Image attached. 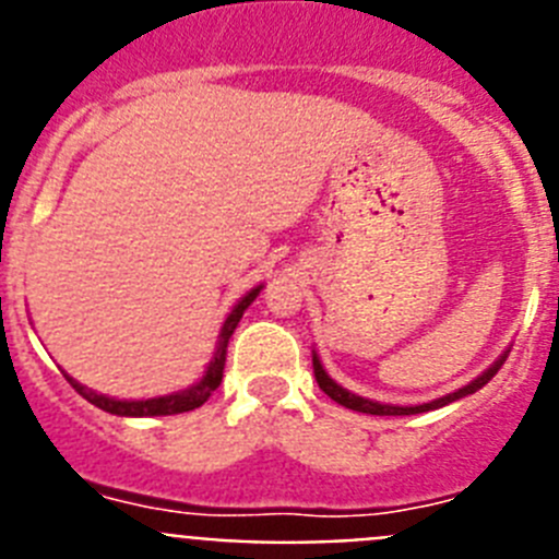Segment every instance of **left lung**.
<instances>
[{
    "label": "left lung",
    "mask_w": 559,
    "mask_h": 559,
    "mask_svg": "<svg viewBox=\"0 0 559 559\" xmlns=\"http://www.w3.org/2000/svg\"><path fill=\"white\" fill-rule=\"evenodd\" d=\"M503 360H507V353H503L501 358H498L496 364L487 369V372L478 374L473 383H467V386L459 389V392L448 394V397H439V400H433V403H426V406H383V403H372V400H364V397H358V394H349L347 389H341L338 383H335V380L324 372L322 364H319V358H316V355H313V374H316V383H319V389H322L328 397H333L335 403H341V406H347V408H353V412H360V414H378V417H406V414H419V412H431V408H442V406H448V403H453V400H462V397H467V394L478 392L484 383H490V380L496 378L498 369L503 367Z\"/></svg>",
    "instance_id": "left-lung-1"
}]
</instances>
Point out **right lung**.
Wrapping results in <instances>:
<instances>
[{
  "instance_id": "right-lung-1",
  "label": "right lung",
  "mask_w": 559,
  "mask_h": 559,
  "mask_svg": "<svg viewBox=\"0 0 559 559\" xmlns=\"http://www.w3.org/2000/svg\"><path fill=\"white\" fill-rule=\"evenodd\" d=\"M260 288L249 290V294L235 305V310L229 313V319L224 322V330L218 335V349H215V358L210 360V367H206V374L201 378V383H195L192 389L187 392H176V394H167V397H153V400H111V397H103V394L92 392V389L81 386L78 380L67 378L72 383L81 397H86L92 406L103 408L108 414H120V417H165V414H185L192 412V408L204 406L210 394L221 386V378H224V367H226V347H229V338L235 333L237 322H240V316L243 310L249 308L251 302L257 299Z\"/></svg>"
}]
</instances>
